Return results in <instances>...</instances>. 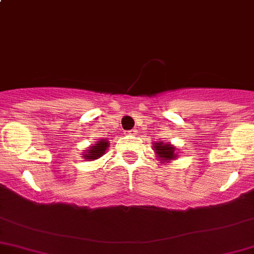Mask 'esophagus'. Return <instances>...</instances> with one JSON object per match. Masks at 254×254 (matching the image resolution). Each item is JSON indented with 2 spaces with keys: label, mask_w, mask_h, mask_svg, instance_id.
I'll use <instances>...</instances> for the list:
<instances>
[{
  "label": "esophagus",
  "mask_w": 254,
  "mask_h": 254,
  "mask_svg": "<svg viewBox=\"0 0 254 254\" xmlns=\"http://www.w3.org/2000/svg\"><path fill=\"white\" fill-rule=\"evenodd\" d=\"M129 135H132V136H135V135H137V130L136 129H132L129 131Z\"/></svg>",
  "instance_id": "34e87169"
}]
</instances>
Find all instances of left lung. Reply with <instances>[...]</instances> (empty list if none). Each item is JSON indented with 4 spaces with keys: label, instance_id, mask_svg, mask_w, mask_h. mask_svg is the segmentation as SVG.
<instances>
[{
    "label": "left lung",
    "instance_id": "8db88e82",
    "mask_svg": "<svg viewBox=\"0 0 254 254\" xmlns=\"http://www.w3.org/2000/svg\"><path fill=\"white\" fill-rule=\"evenodd\" d=\"M153 151L156 153V158L161 161L160 163H165V165L168 162H172L178 157V150L171 142H153Z\"/></svg>",
    "mask_w": 254,
    "mask_h": 254
}]
</instances>
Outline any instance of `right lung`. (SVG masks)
I'll return each instance as SVG.
<instances>
[{
	"label": "right lung",
	"instance_id": "1",
	"mask_svg": "<svg viewBox=\"0 0 254 254\" xmlns=\"http://www.w3.org/2000/svg\"><path fill=\"white\" fill-rule=\"evenodd\" d=\"M96 143H92L89 147H87V150H84V152H82V157L84 160L88 161H94L98 160L99 157L106 153V151L108 150L109 142L107 139H99L98 141H94Z\"/></svg>",
	"mask_w": 254,
	"mask_h": 254
}]
</instances>
